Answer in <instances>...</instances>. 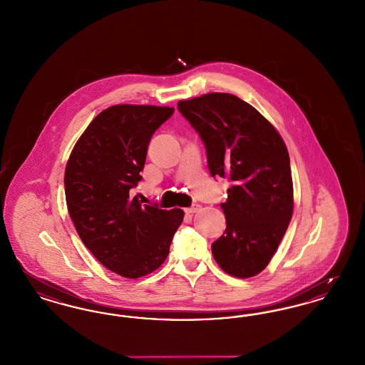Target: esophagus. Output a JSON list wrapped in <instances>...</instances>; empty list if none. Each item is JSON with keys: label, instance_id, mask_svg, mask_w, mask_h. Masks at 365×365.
I'll return each mask as SVG.
<instances>
[{"label": "esophagus", "instance_id": "1", "mask_svg": "<svg viewBox=\"0 0 365 365\" xmlns=\"http://www.w3.org/2000/svg\"><path fill=\"white\" fill-rule=\"evenodd\" d=\"M200 209H201V205L192 204L186 209V213H197Z\"/></svg>", "mask_w": 365, "mask_h": 365}]
</instances>
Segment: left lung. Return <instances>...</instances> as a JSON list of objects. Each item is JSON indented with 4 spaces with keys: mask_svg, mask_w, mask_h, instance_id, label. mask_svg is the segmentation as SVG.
Returning a JSON list of instances; mask_svg holds the SVG:
<instances>
[{
    "mask_svg": "<svg viewBox=\"0 0 365 365\" xmlns=\"http://www.w3.org/2000/svg\"><path fill=\"white\" fill-rule=\"evenodd\" d=\"M178 108L204 141L210 175L232 183L220 204L227 228L212 254L225 273L254 277L273 258L293 213L285 143L261 113L231 93L180 101Z\"/></svg>",
    "mask_w": 365,
    "mask_h": 365,
    "instance_id": "1",
    "label": "left lung"
}]
</instances>
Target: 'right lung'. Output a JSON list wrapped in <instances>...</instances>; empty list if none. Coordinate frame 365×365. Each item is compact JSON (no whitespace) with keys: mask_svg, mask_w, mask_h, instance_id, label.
<instances>
[{"mask_svg":"<svg viewBox=\"0 0 365 365\" xmlns=\"http://www.w3.org/2000/svg\"><path fill=\"white\" fill-rule=\"evenodd\" d=\"M173 107L117 104L95 117L65 168V197L77 234L108 270L144 277L165 261L183 210L143 205L130 190L143 179L153 133Z\"/></svg>","mask_w":365,"mask_h":365,"instance_id":"obj_1","label":"right lung"}]
</instances>
